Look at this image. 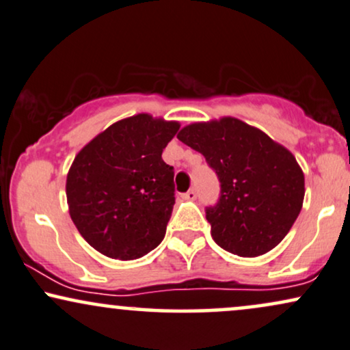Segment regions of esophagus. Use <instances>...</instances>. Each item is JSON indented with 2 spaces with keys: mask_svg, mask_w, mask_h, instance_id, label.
I'll return each mask as SVG.
<instances>
[{
  "mask_svg": "<svg viewBox=\"0 0 350 350\" xmlns=\"http://www.w3.org/2000/svg\"><path fill=\"white\" fill-rule=\"evenodd\" d=\"M183 197L185 198V200H196V198H197V192H196V190H193V189H190V190H187V192L184 193Z\"/></svg>",
  "mask_w": 350,
  "mask_h": 350,
  "instance_id": "34e87169",
  "label": "esophagus"
}]
</instances>
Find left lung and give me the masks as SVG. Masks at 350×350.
Returning <instances> with one entry per match:
<instances>
[{"label":"left lung","instance_id":"left-lung-1","mask_svg":"<svg viewBox=\"0 0 350 350\" xmlns=\"http://www.w3.org/2000/svg\"><path fill=\"white\" fill-rule=\"evenodd\" d=\"M178 139L218 176V202L205 208L216 244L239 256L263 255L280 244L305 196L294 154L236 118L190 124Z\"/></svg>","mask_w":350,"mask_h":350}]
</instances>
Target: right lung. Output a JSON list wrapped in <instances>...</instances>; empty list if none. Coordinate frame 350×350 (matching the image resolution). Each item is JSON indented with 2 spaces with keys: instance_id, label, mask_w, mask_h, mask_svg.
Instances as JSON below:
<instances>
[{
  "instance_id": "add662e5",
  "label": "right lung",
  "mask_w": 350,
  "mask_h": 350,
  "mask_svg": "<svg viewBox=\"0 0 350 350\" xmlns=\"http://www.w3.org/2000/svg\"><path fill=\"white\" fill-rule=\"evenodd\" d=\"M178 122L150 114L114 122L74 158L66 183L81 236L109 258L135 260L160 245L174 206V167L163 148Z\"/></svg>"
}]
</instances>
